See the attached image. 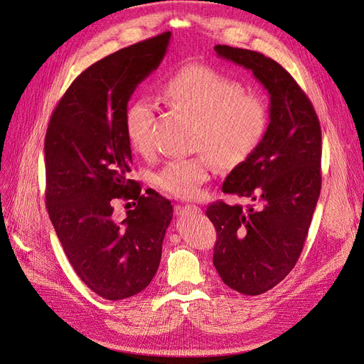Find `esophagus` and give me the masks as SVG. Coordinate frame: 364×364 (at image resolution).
Masks as SVG:
<instances>
[{"instance_id": "obj_1", "label": "esophagus", "mask_w": 364, "mask_h": 364, "mask_svg": "<svg viewBox=\"0 0 364 364\" xmlns=\"http://www.w3.org/2000/svg\"><path fill=\"white\" fill-rule=\"evenodd\" d=\"M176 213L179 214H186V213H200V208L196 205H185V206H178L176 208Z\"/></svg>"}]
</instances>
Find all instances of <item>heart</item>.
I'll list each match as a JSON object with an SVG mask.
<instances>
[{
    "mask_svg": "<svg viewBox=\"0 0 364 364\" xmlns=\"http://www.w3.org/2000/svg\"><path fill=\"white\" fill-rule=\"evenodd\" d=\"M167 100L196 118L193 149L197 155L174 159L156 173L158 188L181 199H193L209 181L215 162L235 167L258 149L269 124L267 106L258 95L203 65H188L171 74L162 85ZM155 105L149 98L132 103L124 118L132 147L149 153Z\"/></svg>",
    "mask_w": 364,
    "mask_h": 364,
    "instance_id": "b5f03b06",
    "label": "heart"
}]
</instances>
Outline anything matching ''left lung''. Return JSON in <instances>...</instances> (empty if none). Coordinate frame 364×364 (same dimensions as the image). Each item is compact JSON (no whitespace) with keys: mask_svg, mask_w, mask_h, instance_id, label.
Here are the masks:
<instances>
[{"mask_svg":"<svg viewBox=\"0 0 364 364\" xmlns=\"http://www.w3.org/2000/svg\"><path fill=\"white\" fill-rule=\"evenodd\" d=\"M269 92V126L261 144L228 174L223 193L258 200L261 209L215 202L206 215L217 230L213 262L220 278L247 296L279 284L299 258L321 194L322 132L311 102L278 62L264 54L214 47Z\"/></svg>","mask_w":364,"mask_h":364,"instance_id":"left-lung-1","label":"left lung"}]
</instances>
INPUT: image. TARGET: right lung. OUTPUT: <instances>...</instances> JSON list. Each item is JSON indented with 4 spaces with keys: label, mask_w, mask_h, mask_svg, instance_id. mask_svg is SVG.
<instances>
[{
    "label": "right lung",
    "mask_w": 364,
    "mask_h": 364,
    "mask_svg": "<svg viewBox=\"0 0 364 364\" xmlns=\"http://www.w3.org/2000/svg\"><path fill=\"white\" fill-rule=\"evenodd\" d=\"M170 38L162 33L91 65L63 94L47 129L50 220L79 278L109 301L138 294L151 282L173 217L170 200L142 196L129 179L124 126L132 94L159 67ZM118 198L137 202L123 223L112 215Z\"/></svg>",
    "instance_id": "obj_1"
}]
</instances>
